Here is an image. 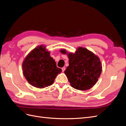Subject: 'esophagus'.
Instances as JSON below:
<instances>
[{"instance_id":"obj_1","label":"esophagus","mask_w":126,"mask_h":126,"mask_svg":"<svg viewBox=\"0 0 126 126\" xmlns=\"http://www.w3.org/2000/svg\"><path fill=\"white\" fill-rule=\"evenodd\" d=\"M62 71L64 72V71L65 70V69H66V68H65V67H63V68H62Z\"/></svg>"}]
</instances>
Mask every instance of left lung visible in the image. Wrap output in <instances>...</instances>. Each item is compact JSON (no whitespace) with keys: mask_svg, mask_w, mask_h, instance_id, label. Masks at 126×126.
I'll use <instances>...</instances> for the list:
<instances>
[{"mask_svg":"<svg viewBox=\"0 0 126 126\" xmlns=\"http://www.w3.org/2000/svg\"><path fill=\"white\" fill-rule=\"evenodd\" d=\"M60 51L67 54L69 58V66L64 74L72 87L87 90L96 84L102 71V64L97 55L82 47H78L75 53L68 52L64 49Z\"/></svg>","mask_w":126,"mask_h":126,"instance_id":"obj_1","label":"left lung"}]
</instances>
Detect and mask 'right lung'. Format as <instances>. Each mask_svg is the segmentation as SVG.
Instances as JSON below:
<instances>
[{
    "instance_id": "1",
    "label": "right lung",
    "mask_w": 126,
    "mask_h": 126,
    "mask_svg": "<svg viewBox=\"0 0 126 126\" xmlns=\"http://www.w3.org/2000/svg\"><path fill=\"white\" fill-rule=\"evenodd\" d=\"M22 72L27 81L38 88L51 85L62 70L56 66L55 60L50 56L45 46L34 48L24 59Z\"/></svg>"
}]
</instances>
